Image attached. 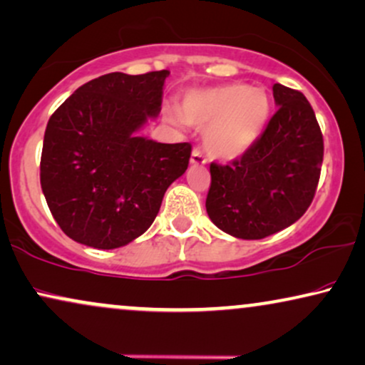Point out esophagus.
I'll use <instances>...</instances> for the list:
<instances>
[{"instance_id":"34e87169","label":"esophagus","mask_w":365,"mask_h":365,"mask_svg":"<svg viewBox=\"0 0 365 365\" xmlns=\"http://www.w3.org/2000/svg\"><path fill=\"white\" fill-rule=\"evenodd\" d=\"M190 163L192 165H205L207 163V160H205V156L202 155V151L200 150H193L192 151V156H190Z\"/></svg>"}]
</instances>
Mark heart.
<instances>
[{
  "label": "heart",
  "mask_w": 365,
  "mask_h": 365,
  "mask_svg": "<svg viewBox=\"0 0 365 365\" xmlns=\"http://www.w3.org/2000/svg\"><path fill=\"white\" fill-rule=\"evenodd\" d=\"M271 114L266 91L246 84L193 89L182 99L183 121L207 130L205 148L217 160L242 156L264 131ZM170 121L182 123L177 114Z\"/></svg>",
  "instance_id": "b5f03b06"
}]
</instances>
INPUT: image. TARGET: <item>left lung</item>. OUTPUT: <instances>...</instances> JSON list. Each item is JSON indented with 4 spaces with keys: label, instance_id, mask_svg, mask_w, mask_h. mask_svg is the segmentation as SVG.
<instances>
[{
    "label": "left lung",
    "instance_id": "1",
    "mask_svg": "<svg viewBox=\"0 0 365 365\" xmlns=\"http://www.w3.org/2000/svg\"><path fill=\"white\" fill-rule=\"evenodd\" d=\"M278 110L261 138L230 165L210 163L205 209L237 239H262L305 214L320 180L324 136L299 91L273 86Z\"/></svg>",
    "mask_w": 365,
    "mask_h": 365
}]
</instances>
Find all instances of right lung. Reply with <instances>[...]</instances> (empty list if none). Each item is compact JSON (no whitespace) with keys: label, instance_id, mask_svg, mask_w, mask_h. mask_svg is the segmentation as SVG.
I'll use <instances>...</instances> for the list:
<instances>
[{"label":"right lung","instance_id":"right-lung-1","mask_svg":"<svg viewBox=\"0 0 365 365\" xmlns=\"http://www.w3.org/2000/svg\"><path fill=\"white\" fill-rule=\"evenodd\" d=\"M168 76L106 73L81 86L48 119L41 190L76 242L116 249L135 241L153 224L167 188L185 173L188 143L138 135L160 114Z\"/></svg>","mask_w":365,"mask_h":365}]
</instances>
